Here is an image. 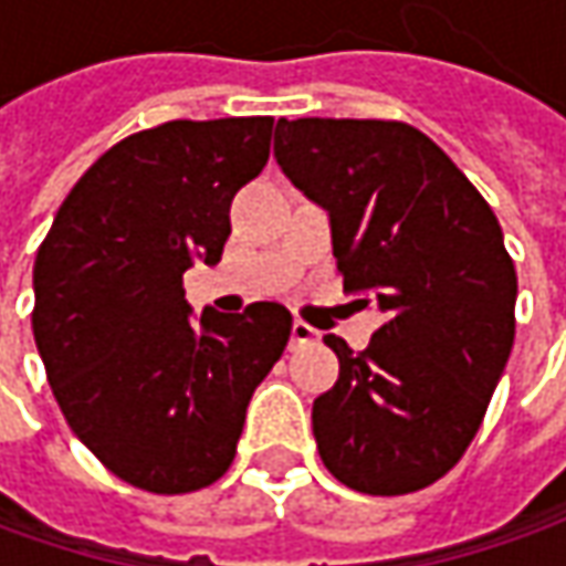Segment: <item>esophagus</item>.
<instances>
[{
    "instance_id": "34e87169",
    "label": "esophagus",
    "mask_w": 566,
    "mask_h": 566,
    "mask_svg": "<svg viewBox=\"0 0 566 566\" xmlns=\"http://www.w3.org/2000/svg\"><path fill=\"white\" fill-rule=\"evenodd\" d=\"M317 339V331L305 321H295L293 324V339H290V349H302V346H312Z\"/></svg>"
}]
</instances>
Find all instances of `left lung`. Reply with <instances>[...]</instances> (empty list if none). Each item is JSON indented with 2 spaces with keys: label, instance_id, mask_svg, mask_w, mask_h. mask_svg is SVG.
Instances as JSON below:
<instances>
[{
  "label": "left lung",
  "instance_id": "1",
  "mask_svg": "<svg viewBox=\"0 0 566 566\" xmlns=\"http://www.w3.org/2000/svg\"><path fill=\"white\" fill-rule=\"evenodd\" d=\"M273 157L331 213L343 290L384 324L337 353L317 453L361 494L428 489L472 444L516 334V271L489 201L406 122L280 119Z\"/></svg>",
  "mask_w": 566,
  "mask_h": 566
}]
</instances>
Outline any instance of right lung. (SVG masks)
I'll use <instances>...</instances> for the list:
<instances>
[{"mask_svg":"<svg viewBox=\"0 0 566 566\" xmlns=\"http://www.w3.org/2000/svg\"><path fill=\"white\" fill-rule=\"evenodd\" d=\"M271 116L164 122L113 144L33 261V339L69 428L150 494L213 485L293 315L254 302L191 321L182 273L217 264L229 205L271 157Z\"/></svg>","mask_w":566,"mask_h":566,"instance_id":"right-lung-1","label":"right lung"}]
</instances>
